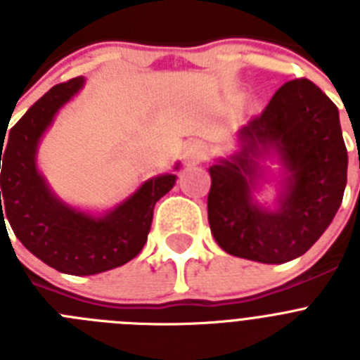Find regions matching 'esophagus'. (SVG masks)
<instances>
[{"label": "esophagus", "instance_id": "34e87169", "mask_svg": "<svg viewBox=\"0 0 360 360\" xmlns=\"http://www.w3.org/2000/svg\"><path fill=\"white\" fill-rule=\"evenodd\" d=\"M202 155H203L202 146H200V144H187V148H186V158H187V160H191V162L200 160V158H202Z\"/></svg>", "mask_w": 360, "mask_h": 360}]
</instances>
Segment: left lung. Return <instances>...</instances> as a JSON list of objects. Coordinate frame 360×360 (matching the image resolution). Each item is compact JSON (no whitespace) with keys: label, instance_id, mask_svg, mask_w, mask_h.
<instances>
[{"label":"left lung","instance_id":"8db88e82","mask_svg":"<svg viewBox=\"0 0 360 360\" xmlns=\"http://www.w3.org/2000/svg\"><path fill=\"white\" fill-rule=\"evenodd\" d=\"M241 151L212 164L207 196L216 243L232 256L287 263L332 224L345 195L348 153L335 104L308 79L279 88L240 131ZM274 150L289 173L276 212L253 203L259 160Z\"/></svg>","mask_w":360,"mask_h":360}]
</instances>
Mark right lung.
<instances>
[{"label": "right lung", "mask_w": 360, "mask_h": 360, "mask_svg": "<svg viewBox=\"0 0 360 360\" xmlns=\"http://www.w3.org/2000/svg\"><path fill=\"white\" fill-rule=\"evenodd\" d=\"M82 84L84 79L75 77L50 88L15 122L5 151H0V224L8 219L18 240L34 256L72 276L117 269L141 252L148 241L155 203L173 189L176 180L174 174L151 178L103 218L70 209L50 193L36 167L37 142L57 110Z\"/></svg>", "instance_id": "add662e5"}]
</instances>
